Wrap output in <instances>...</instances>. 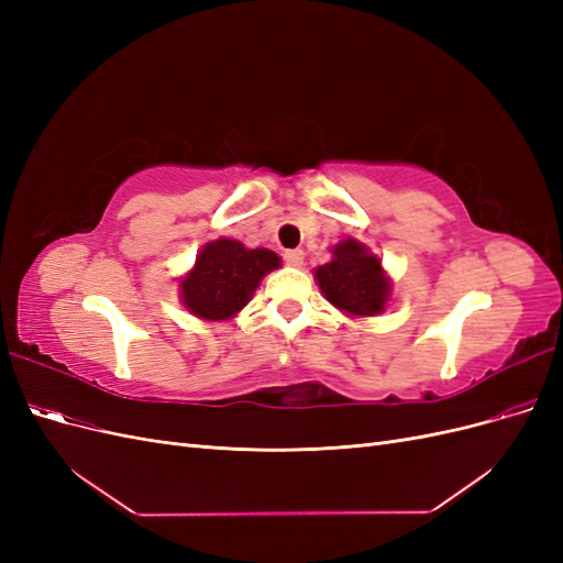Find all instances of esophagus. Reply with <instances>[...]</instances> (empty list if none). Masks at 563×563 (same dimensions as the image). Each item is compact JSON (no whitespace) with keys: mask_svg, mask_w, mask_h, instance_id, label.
<instances>
[{"mask_svg":"<svg viewBox=\"0 0 563 563\" xmlns=\"http://www.w3.org/2000/svg\"><path fill=\"white\" fill-rule=\"evenodd\" d=\"M284 261H286V265L300 267V265H302V261H305V253H302L300 249H288V251L284 253Z\"/></svg>","mask_w":563,"mask_h":563,"instance_id":"34e87169","label":"esophagus"}]
</instances>
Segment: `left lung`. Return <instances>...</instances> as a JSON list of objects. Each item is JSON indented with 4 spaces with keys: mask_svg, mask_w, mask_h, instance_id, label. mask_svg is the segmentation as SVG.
<instances>
[{
    "mask_svg": "<svg viewBox=\"0 0 563 563\" xmlns=\"http://www.w3.org/2000/svg\"><path fill=\"white\" fill-rule=\"evenodd\" d=\"M333 258L314 267L321 296L347 317H378L391 302V279L383 261L360 240L331 246Z\"/></svg>",
    "mask_w": 563,
    "mask_h": 563,
    "instance_id": "obj_1",
    "label": "left lung"
}]
</instances>
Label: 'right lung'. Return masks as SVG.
Instances as JSON below:
<instances>
[{
    "label": "right lung",
    "instance_id": "1",
    "mask_svg": "<svg viewBox=\"0 0 563 563\" xmlns=\"http://www.w3.org/2000/svg\"><path fill=\"white\" fill-rule=\"evenodd\" d=\"M282 258L269 249H249L230 236L207 242L178 284L183 308L201 321H230L251 302L255 288Z\"/></svg>",
    "mask_w": 563,
    "mask_h": 563
}]
</instances>
